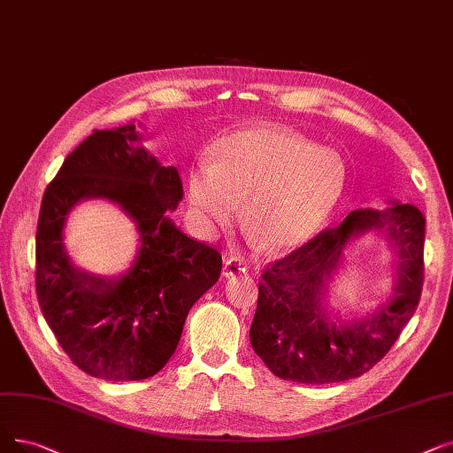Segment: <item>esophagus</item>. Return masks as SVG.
Listing matches in <instances>:
<instances>
[{"mask_svg":"<svg viewBox=\"0 0 453 453\" xmlns=\"http://www.w3.org/2000/svg\"><path fill=\"white\" fill-rule=\"evenodd\" d=\"M244 272H246V265L241 259L231 257V259L224 261L222 273L226 275V278H231V275H239V273H244Z\"/></svg>","mask_w":453,"mask_h":453,"instance_id":"34e87169","label":"esophagus"}]
</instances>
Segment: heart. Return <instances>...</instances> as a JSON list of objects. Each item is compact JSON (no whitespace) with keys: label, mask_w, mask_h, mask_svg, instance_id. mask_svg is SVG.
I'll return each mask as SVG.
<instances>
[{"label":"heart","mask_w":453,"mask_h":453,"mask_svg":"<svg viewBox=\"0 0 453 453\" xmlns=\"http://www.w3.org/2000/svg\"><path fill=\"white\" fill-rule=\"evenodd\" d=\"M344 157L300 133L259 126L224 136L211 163L188 168L187 196L207 237L231 227L244 202V224L270 253L307 244L337 207L346 185Z\"/></svg>","instance_id":"heart-1"}]
</instances>
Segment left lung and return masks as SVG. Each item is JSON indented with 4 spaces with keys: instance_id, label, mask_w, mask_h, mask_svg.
<instances>
[{
    "instance_id": "obj_1",
    "label": "left lung",
    "mask_w": 453,
    "mask_h": 453,
    "mask_svg": "<svg viewBox=\"0 0 453 453\" xmlns=\"http://www.w3.org/2000/svg\"><path fill=\"white\" fill-rule=\"evenodd\" d=\"M366 230L385 232L395 248V294L366 319L333 323L325 309L326 283L349 239ZM424 231L426 219L415 205L395 202L387 211L359 209L339 227L319 233L266 268L250 341L273 376L296 383H339L359 378L381 361L420 300Z\"/></svg>"
}]
</instances>
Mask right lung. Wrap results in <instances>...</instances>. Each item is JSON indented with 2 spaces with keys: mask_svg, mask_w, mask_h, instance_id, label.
I'll list each match as a JSON object with an SVG mask.
<instances>
[{
  "mask_svg": "<svg viewBox=\"0 0 453 453\" xmlns=\"http://www.w3.org/2000/svg\"><path fill=\"white\" fill-rule=\"evenodd\" d=\"M120 204L140 229V253L120 279L69 261L62 229L80 201ZM180 172L142 146L134 124L96 129L48 185L36 226V298L66 356L109 381L151 378L173 356L190 307L219 281L222 255L175 226Z\"/></svg>",
  "mask_w": 453,
  "mask_h": 453,
  "instance_id": "1",
  "label": "right lung"
}]
</instances>
